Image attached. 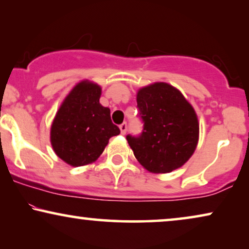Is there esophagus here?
Returning <instances> with one entry per match:
<instances>
[{"label": "esophagus", "mask_w": 249, "mask_h": 249, "mask_svg": "<svg viewBox=\"0 0 249 249\" xmlns=\"http://www.w3.org/2000/svg\"><path fill=\"white\" fill-rule=\"evenodd\" d=\"M119 128H120L121 134L124 135L125 131H127V124H125V122H124V124H121L120 125H119Z\"/></svg>", "instance_id": "34e87169"}]
</instances>
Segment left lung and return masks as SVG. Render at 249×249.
<instances>
[{
    "instance_id": "obj_1",
    "label": "left lung",
    "mask_w": 249,
    "mask_h": 249,
    "mask_svg": "<svg viewBox=\"0 0 249 249\" xmlns=\"http://www.w3.org/2000/svg\"><path fill=\"white\" fill-rule=\"evenodd\" d=\"M137 108L142 130L125 138L138 162L154 173L185 164L195 152L199 125L182 94L171 85L155 83L138 91Z\"/></svg>"
}]
</instances>
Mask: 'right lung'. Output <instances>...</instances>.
Instances as JSON below:
<instances>
[{
	"label": "right lung",
	"instance_id": "add662e5",
	"mask_svg": "<svg viewBox=\"0 0 249 249\" xmlns=\"http://www.w3.org/2000/svg\"><path fill=\"white\" fill-rule=\"evenodd\" d=\"M101 87L78 84L61 105L51 128L55 154L72 166L94 162L103 153L108 139L120 134L111 121L110 108L100 104Z\"/></svg>",
	"mask_w": 249,
	"mask_h": 249
}]
</instances>
